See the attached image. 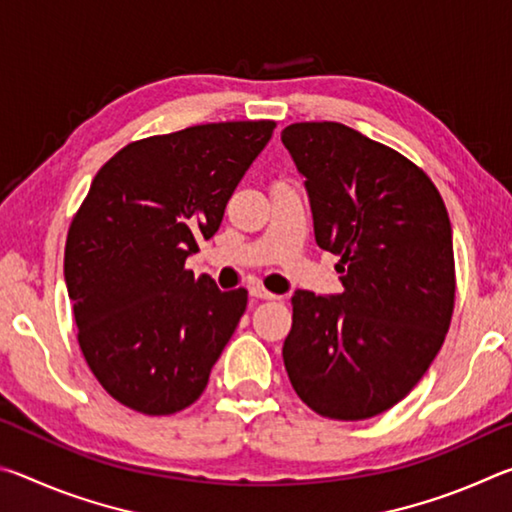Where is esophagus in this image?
<instances>
[{"instance_id": "esophagus-1", "label": "esophagus", "mask_w": 512, "mask_h": 512, "mask_svg": "<svg viewBox=\"0 0 512 512\" xmlns=\"http://www.w3.org/2000/svg\"><path fill=\"white\" fill-rule=\"evenodd\" d=\"M250 296L257 298V300H277L275 293L266 291L264 287H253V289H250Z\"/></svg>"}]
</instances>
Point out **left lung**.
<instances>
[{
  "label": "left lung",
  "mask_w": 512,
  "mask_h": 512,
  "mask_svg": "<svg viewBox=\"0 0 512 512\" xmlns=\"http://www.w3.org/2000/svg\"><path fill=\"white\" fill-rule=\"evenodd\" d=\"M314 214L339 257L343 293L298 291L282 357L293 391L329 420L391 409L429 370L452 323V225L418 164L336 121L282 131Z\"/></svg>",
  "instance_id": "1"
}]
</instances>
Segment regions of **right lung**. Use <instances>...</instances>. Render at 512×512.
Segmentation results:
<instances>
[{
	"mask_svg": "<svg viewBox=\"0 0 512 512\" xmlns=\"http://www.w3.org/2000/svg\"><path fill=\"white\" fill-rule=\"evenodd\" d=\"M275 121H219L126 144L94 176L65 244L81 352L110 397L144 415L187 409L235 334L248 291L185 259L210 239Z\"/></svg>",
	"mask_w": 512,
	"mask_h": 512,
	"instance_id": "add662e5",
	"label": "right lung"
}]
</instances>
